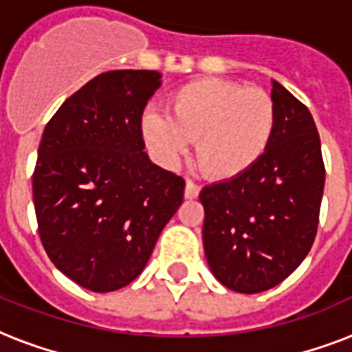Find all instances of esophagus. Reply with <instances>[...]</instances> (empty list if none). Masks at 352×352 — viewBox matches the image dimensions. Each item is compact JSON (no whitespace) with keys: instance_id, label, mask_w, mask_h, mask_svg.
<instances>
[{"instance_id":"obj_1","label":"esophagus","mask_w":352,"mask_h":352,"mask_svg":"<svg viewBox=\"0 0 352 352\" xmlns=\"http://www.w3.org/2000/svg\"><path fill=\"white\" fill-rule=\"evenodd\" d=\"M199 192H201V188H199L195 182H192V181L186 182V188H184V197H186V199H197Z\"/></svg>"}]
</instances>
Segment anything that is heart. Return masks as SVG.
<instances>
[{
  "instance_id": "b5f03b06",
  "label": "heart",
  "mask_w": 352,
  "mask_h": 352,
  "mask_svg": "<svg viewBox=\"0 0 352 352\" xmlns=\"http://www.w3.org/2000/svg\"><path fill=\"white\" fill-rule=\"evenodd\" d=\"M276 131V107L268 93L221 78L177 87L168 117L146 111L140 135L153 157L175 168L195 140V159L210 179L235 181L267 155Z\"/></svg>"
}]
</instances>
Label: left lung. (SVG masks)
I'll return each instance as SVG.
<instances>
[{
  "label": "left lung",
  "instance_id": "1",
  "mask_svg": "<svg viewBox=\"0 0 352 352\" xmlns=\"http://www.w3.org/2000/svg\"><path fill=\"white\" fill-rule=\"evenodd\" d=\"M276 131L267 155L241 179L199 195L203 245L219 283L241 294L279 285L311 250L325 186L322 144L311 111L272 80Z\"/></svg>",
  "mask_w": 352,
  "mask_h": 352
}]
</instances>
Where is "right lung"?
<instances>
[{
    "label": "right lung",
    "mask_w": 352,
    "mask_h": 352,
    "mask_svg": "<svg viewBox=\"0 0 352 352\" xmlns=\"http://www.w3.org/2000/svg\"><path fill=\"white\" fill-rule=\"evenodd\" d=\"M157 71H109L69 96L47 124L32 177L41 245L93 292L140 276L182 204L184 181L149 160L140 118Z\"/></svg>",
    "instance_id": "obj_1"
}]
</instances>
